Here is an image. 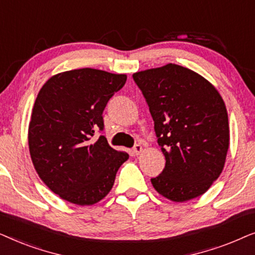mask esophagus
Instances as JSON below:
<instances>
[{
	"label": "esophagus",
	"instance_id": "obj_1",
	"mask_svg": "<svg viewBox=\"0 0 255 255\" xmlns=\"http://www.w3.org/2000/svg\"><path fill=\"white\" fill-rule=\"evenodd\" d=\"M142 152V146L141 145H134V147L132 148V154L139 155Z\"/></svg>",
	"mask_w": 255,
	"mask_h": 255
}]
</instances>
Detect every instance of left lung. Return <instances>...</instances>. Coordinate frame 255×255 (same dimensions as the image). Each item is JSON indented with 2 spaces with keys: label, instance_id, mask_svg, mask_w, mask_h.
<instances>
[{
  "label": "left lung",
  "instance_id": "8db88e82",
  "mask_svg": "<svg viewBox=\"0 0 255 255\" xmlns=\"http://www.w3.org/2000/svg\"><path fill=\"white\" fill-rule=\"evenodd\" d=\"M166 158L154 189L173 202L201 196L221 175L230 145L228 111L218 90L189 68L168 64L137 72Z\"/></svg>",
  "mask_w": 255,
  "mask_h": 255
}]
</instances>
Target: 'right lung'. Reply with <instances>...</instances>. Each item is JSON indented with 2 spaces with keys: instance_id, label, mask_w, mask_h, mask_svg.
Wrapping results in <instances>:
<instances>
[{
  "instance_id": "right-lung-1",
  "label": "right lung",
  "mask_w": 255,
  "mask_h": 255,
  "mask_svg": "<svg viewBox=\"0 0 255 255\" xmlns=\"http://www.w3.org/2000/svg\"><path fill=\"white\" fill-rule=\"evenodd\" d=\"M127 82L125 74L94 68L55 74L38 93L29 124V149L43 182L62 200L93 205L109 194L128 159L96 130H103L108 101Z\"/></svg>"
}]
</instances>
